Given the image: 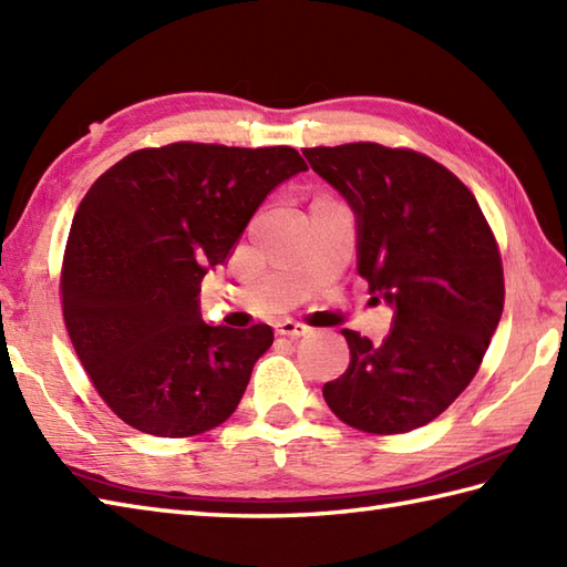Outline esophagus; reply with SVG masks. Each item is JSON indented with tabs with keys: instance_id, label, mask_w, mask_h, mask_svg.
<instances>
[{
	"instance_id": "34e87169",
	"label": "esophagus",
	"mask_w": 567,
	"mask_h": 567,
	"mask_svg": "<svg viewBox=\"0 0 567 567\" xmlns=\"http://www.w3.org/2000/svg\"><path fill=\"white\" fill-rule=\"evenodd\" d=\"M275 331L280 336H287V339H299V336H307L309 327L302 321H292V319H282L275 323Z\"/></svg>"
}]
</instances>
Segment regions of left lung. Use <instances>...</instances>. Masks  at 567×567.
I'll return each instance as SVG.
<instances>
[{"instance_id":"left-lung-1","label":"left lung","mask_w":567,"mask_h":567,"mask_svg":"<svg viewBox=\"0 0 567 567\" xmlns=\"http://www.w3.org/2000/svg\"><path fill=\"white\" fill-rule=\"evenodd\" d=\"M358 216V272L394 307L382 343L343 329L351 365L323 384L343 424L406 433L445 412L483 363L504 309L497 238L461 179L424 153L380 143L305 148Z\"/></svg>"}]
</instances>
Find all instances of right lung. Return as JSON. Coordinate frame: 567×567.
<instances>
[{"label": "right lung", "instance_id": "obj_1", "mask_svg": "<svg viewBox=\"0 0 567 567\" xmlns=\"http://www.w3.org/2000/svg\"><path fill=\"white\" fill-rule=\"evenodd\" d=\"M302 171L290 146L179 141L128 153L87 189L60 270L63 319L94 390L128 426L187 439L236 412L272 329L204 323L202 277Z\"/></svg>", "mask_w": 567, "mask_h": 567}]
</instances>
